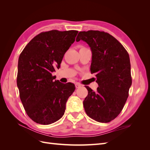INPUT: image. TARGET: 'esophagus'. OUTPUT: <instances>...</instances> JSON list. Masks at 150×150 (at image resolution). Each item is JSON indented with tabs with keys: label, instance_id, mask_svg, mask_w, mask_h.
I'll use <instances>...</instances> for the list:
<instances>
[{
	"label": "esophagus",
	"instance_id": "esophagus-1",
	"mask_svg": "<svg viewBox=\"0 0 150 150\" xmlns=\"http://www.w3.org/2000/svg\"><path fill=\"white\" fill-rule=\"evenodd\" d=\"M75 86H76V88H80V87H81V85L79 83H76L75 84Z\"/></svg>",
	"mask_w": 150,
	"mask_h": 150
}]
</instances>
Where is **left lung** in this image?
Returning a JSON list of instances; mask_svg holds the SVG:
<instances>
[{
    "label": "left lung",
    "mask_w": 150,
    "mask_h": 150,
    "mask_svg": "<svg viewBox=\"0 0 150 150\" xmlns=\"http://www.w3.org/2000/svg\"><path fill=\"white\" fill-rule=\"evenodd\" d=\"M80 40L91 50V72L99 86L96 92L86 86L88 94L83 101L84 110L95 121L110 122L122 111L132 84L129 54L118 40L103 31L79 32L76 41Z\"/></svg>",
    "instance_id": "1"
}]
</instances>
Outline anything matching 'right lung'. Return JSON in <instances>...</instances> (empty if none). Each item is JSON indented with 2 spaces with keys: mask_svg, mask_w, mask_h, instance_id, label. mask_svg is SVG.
Listing matches in <instances>:
<instances>
[{
  "mask_svg": "<svg viewBox=\"0 0 150 150\" xmlns=\"http://www.w3.org/2000/svg\"><path fill=\"white\" fill-rule=\"evenodd\" d=\"M78 30L43 32L25 47L18 61L17 84L27 115L47 125L64 115L74 84H63L52 76L60 67L64 54L75 41Z\"/></svg>",
  "mask_w": 150,
  "mask_h": 150,
  "instance_id": "obj_1",
  "label": "right lung"
}]
</instances>
